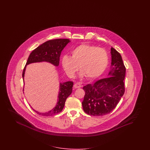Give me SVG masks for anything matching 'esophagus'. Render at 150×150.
Wrapping results in <instances>:
<instances>
[{
    "label": "esophagus",
    "instance_id": "obj_1",
    "mask_svg": "<svg viewBox=\"0 0 150 150\" xmlns=\"http://www.w3.org/2000/svg\"><path fill=\"white\" fill-rule=\"evenodd\" d=\"M81 87V86L80 83H79V82H77V83H75L74 85V87L75 88H80Z\"/></svg>",
    "mask_w": 150,
    "mask_h": 150
}]
</instances>
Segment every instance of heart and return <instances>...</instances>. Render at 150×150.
Listing matches in <instances>:
<instances>
[{"instance_id": "1", "label": "heart", "mask_w": 150, "mask_h": 150, "mask_svg": "<svg viewBox=\"0 0 150 150\" xmlns=\"http://www.w3.org/2000/svg\"><path fill=\"white\" fill-rule=\"evenodd\" d=\"M108 63V55L105 50L94 45L82 44L74 48L71 57L64 56L62 64L69 77H73L79 69L80 76L87 79L99 77L105 71Z\"/></svg>"}]
</instances>
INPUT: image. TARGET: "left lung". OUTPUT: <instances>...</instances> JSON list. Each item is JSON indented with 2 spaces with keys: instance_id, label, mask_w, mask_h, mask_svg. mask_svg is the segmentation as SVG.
<instances>
[{
  "instance_id": "1",
  "label": "left lung",
  "mask_w": 150,
  "mask_h": 150,
  "mask_svg": "<svg viewBox=\"0 0 150 150\" xmlns=\"http://www.w3.org/2000/svg\"><path fill=\"white\" fill-rule=\"evenodd\" d=\"M110 50L111 65L108 77L83 87L85 95L82 107L84 112L90 115L103 116L110 113L125 92L124 80L126 68L120 53L113 47Z\"/></svg>"
}]
</instances>
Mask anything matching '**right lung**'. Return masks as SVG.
I'll return each instance as SVG.
<instances>
[{
  "mask_svg": "<svg viewBox=\"0 0 150 150\" xmlns=\"http://www.w3.org/2000/svg\"><path fill=\"white\" fill-rule=\"evenodd\" d=\"M70 41L68 39H55L47 41L38 46L32 51L27 59L26 65L23 72V80L24 81V75L26 66L28 64L33 63L46 62L59 66V59L62 51ZM73 82H60L58 102L54 108L45 113H40L35 109H32L36 113L43 116H52L60 113L63 109L67 98L71 95L73 90Z\"/></svg>",
  "mask_w": 150,
  "mask_h": 150,
  "instance_id": "obj_1",
  "label": "right lung"
}]
</instances>
